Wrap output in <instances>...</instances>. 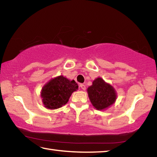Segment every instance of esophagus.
Returning a JSON list of instances; mask_svg holds the SVG:
<instances>
[{
	"mask_svg": "<svg viewBox=\"0 0 157 157\" xmlns=\"http://www.w3.org/2000/svg\"><path fill=\"white\" fill-rule=\"evenodd\" d=\"M79 87H80V88H81L82 90H85V89H86V86H85V85L83 84H79Z\"/></svg>",
	"mask_w": 157,
	"mask_h": 157,
	"instance_id": "esophagus-1",
	"label": "esophagus"
}]
</instances>
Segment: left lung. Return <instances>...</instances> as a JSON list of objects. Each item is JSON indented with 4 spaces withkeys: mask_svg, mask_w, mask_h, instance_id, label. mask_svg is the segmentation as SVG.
I'll use <instances>...</instances> for the list:
<instances>
[{
    "mask_svg": "<svg viewBox=\"0 0 157 157\" xmlns=\"http://www.w3.org/2000/svg\"><path fill=\"white\" fill-rule=\"evenodd\" d=\"M87 91L93 106L98 110L109 107L116 99L115 90L100 78L93 82L92 86L89 87Z\"/></svg>",
    "mask_w": 157,
    "mask_h": 157,
    "instance_id": "obj_1",
    "label": "left lung"
}]
</instances>
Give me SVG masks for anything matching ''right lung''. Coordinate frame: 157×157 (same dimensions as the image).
<instances>
[{"mask_svg":"<svg viewBox=\"0 0 157 157\" xmlns=\"http://www.w3.org/2000/svg\"><path fill=\"white\" fill-rule=\"evenodd\" d=\"M78 89V84L75 80L70 81L61 75L51 79L45 85L41 96L45 107L55 109L66 105L72 93Z\"/></svg>","mask_w":157,"mask_h":157,"instance_id":"1","label":"right lung"}]
</instances>
